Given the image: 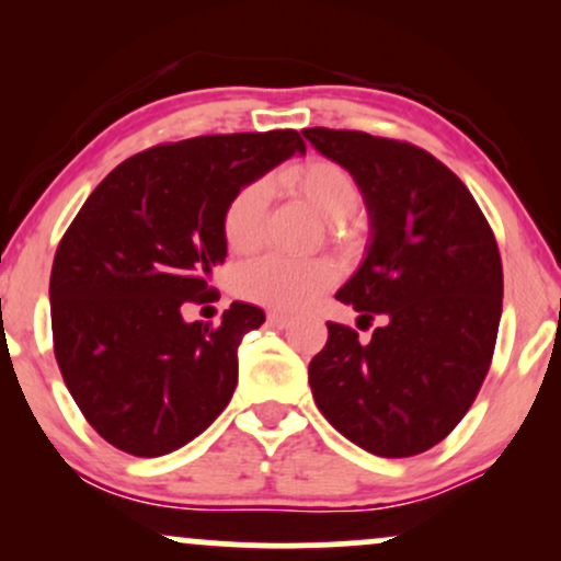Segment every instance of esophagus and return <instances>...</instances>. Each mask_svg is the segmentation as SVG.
<instances>
[{
	"label": "esophagus",
	"instance_id": "obj_1",
	"mask_svg": "<svg viewBox=\"0 0 561 561\" xmlns=\"http://www.w3.org/2000/svg\"><path fill=\"white\" fill-rule=\"evenodd\" d=\"M268 324L276 327V330H287V327L293 324V319L285 317V313H276V311H272V313H268Z\"/></svg>",
	"mask_w": 561,
	"mask_h": 561
}]
</instances>
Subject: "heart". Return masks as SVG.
Returning a JSON list of instances; mask_svg holds the SVG:
<instances>
[{"label": "heart", "mask_w": 561, "mask_h": 561, "mask_svg": "<svg viewBox=\"0 0 561 561\" xmlns=\"http://www.w3.org/2000/svg\"><path fill=\"white\" fill-rule=\"evenodd\" d=\"M282 184L298 195L319 218L330 224L356 214L362 190L343 165L332 160H308L282 173ZM266 184H250L237 192L224 214V240L234 253H248L261 240V221L266 214ZM334 282V266L327 261H293L282 255H263L240 266L234 276L237 293L244 300L276 311H302Z\"/></svg>", "instance_id": "b5f03b06"}]
</instances>
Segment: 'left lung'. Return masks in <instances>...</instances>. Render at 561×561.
<instances>
[{
  "instance_id": "obj_1",
  "label": "left lung",
  "mask_w": 561,
  "mask_h": 561,
  "mask_svg": "<svg viewBox=\"0 0 561 561\" xmlns=\"http://www.w3.org/2000/svg\"><path fill=\"white\" fill-rule=\"evenodd\" d=\"M302 137L356 179L369 244L337 300L358 321L382 319L369 343L327 321L308 364L327 422L388 459L437 446L478 396L504 298L499 244L454 171L414 145L364 131L306 128Z\"/></svg>"
}]
</instances>
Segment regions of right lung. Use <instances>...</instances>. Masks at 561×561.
Returning a JSON list of instances; mask_svg holds the SVG:
<instances>
[{"mask_svg":"<svg viewBox=\"0 0 561 561\" xmlns=\"http://www.w3.org/2000/svg\"><path fill=\"white\" fill-rule=\"evenodd\" d=\"M306 145L293 128L160 145L102 179L55 253V358L87 422L134 456L208 430L237 388V347L266 321L231 302L221 324L186 321L227 259L224 214Z\"/></svg>","mask_w":561,"mask_h":561,"instance_id":"add662e5","label":"right lung"}]
</instances>
